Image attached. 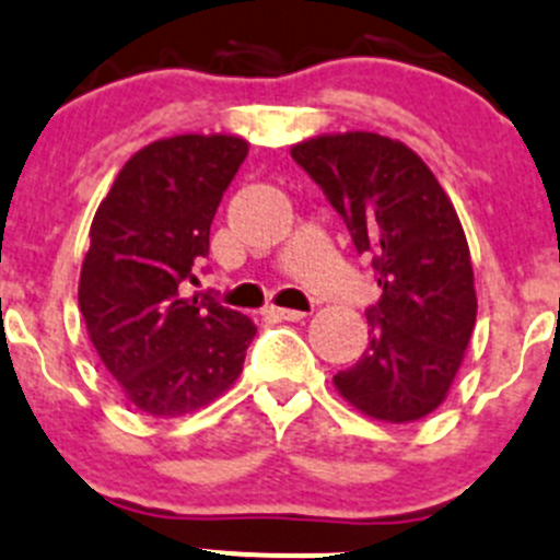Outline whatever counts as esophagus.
<instances>
[{"label": "esophagus", "instance_id": "esophagus-1", "mask_svg": "<svg viewBox=\"0 0 560 560\" xmlns=\"http://www.w3.org/2000/svg\"><path fill=\"white\" fill-rule=\"evenodd\" d=\"M270 315L279 317V320H304L306 312H301V310H281V306H270Z\"/></svg>", "mask_w": 560, "mask_h": 560}]
</instances>
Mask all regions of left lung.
I'll return each mask as SVG.
<instances>
[{"mask_svg": "<svg viewBox=\"0 0 560 560\" xmlns=\"http://www.w3.org/2000/svg\"><path fill=\"white\" fill-rule=\"evenodd\" d=\"M290 154L345 218L359 254H373L384 290L368 312V351L334 386L373 420H422L447 398L478 315L456 207L425 162L384 135H317Z\"/></svg>", "mask_w": 560, "mask_h": 560, "instance_id": "1", "label": "left lung"}]
</instances>
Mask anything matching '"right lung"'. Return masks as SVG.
<instances>
[{
  "label": "right lung",
  "instance_id": "1",
  "mask_svg": "<svg viewBox=\"0 0 560 560\" xmlns=\"http://www.w3.org/2000/svg\"><path fill=\"white\" fill-rule=\"evenodd\" d=\"M248 154L237 135H174L127 160L91 223L80 312L129 406L182 417L243 373L256 326L212 298H185L209 254L223 190Z\"/></svg>",
  "mask_w": 560,
  "mask_h": 560
}]
</instances>
